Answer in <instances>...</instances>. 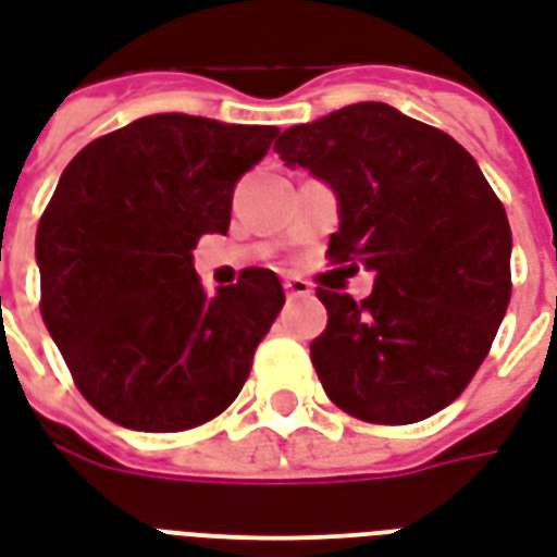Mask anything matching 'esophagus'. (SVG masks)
I'll return each instance as SVG.
<instances>
[{"label":"esophagus","instance_id":"esophagus-1","mask_svg":"<svg viewBox=\"0 0 557 557\" xmlns=\"http://www.w3.org/2000/svg\"><path fill=\"white\" fill-rule=\"evenodd\" d=\"M283 289H286V295H289V298H310V295H312L310 283H307V280H300V277L283 280Z\"/></svg>","mask_w":557,"mask_h":557}]
</instances>
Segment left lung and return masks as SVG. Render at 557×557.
<instances>
[{
	"instance_id": "obj_1",
	"label": "left lung",
	"mask_w": 557,
	"mask_h": 557,
	"mask_svg": "<svg viewBox=\"0 0 557 557\" xmlns=\"http://www.w3.org/2000/svg\"><path fill=\"white\" fill-rule=\"evenodd\" d=\"M274 150L331 185V262L369 268L360 304L319 289L310 357L324 393L372 425H413L467 389L510 300L505 206L460 144L386 102L292 126Z\"/></svg>"
}]
</instances>
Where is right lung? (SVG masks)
<instances>
[{
  "mask_svg": "<svg viewBox=\"0 0 557 557\" xmlns=\"http://www.w3.org/2000/svg\"><path fill=\"white\" fill-rule=\"evenodd\" d=\"M195 114H150L90 141L40 215V315L94 410L174 434L224 413L286 304L268 268L203 289L191 250L230 230L233 188L277 138Z\"/></svg>",
  "mask_w": 557,
  "mask_h": 557,
  "instance_id": "obj_1",
  "label": "right lung"
}]
</instances>
